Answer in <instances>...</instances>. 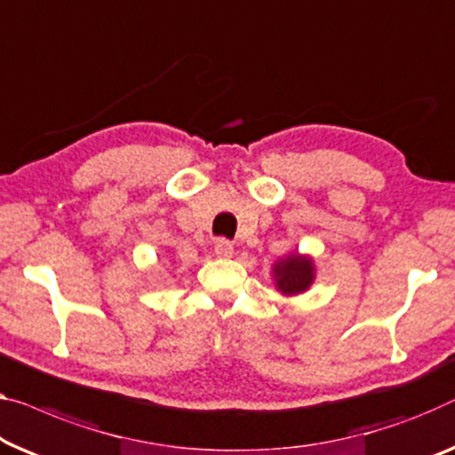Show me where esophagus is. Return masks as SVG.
Masks as SVG:
<instances>
[{
  "label": "esophagus",
  "mask_w": 455,
  "mask_h": 455,
  "mask_svg": "<svg viewBox=\"0 0 455 455\" xmlns=\"http://www.w3.org/2000/svg\"><path fill=\"white\" fill-rule=\"evenodd\" d=\"M214 253L219 257H230V255H233V243L227 241V239H216Z\"/></svg>",
  "instance_id": "34e87169"
}]
</instances>
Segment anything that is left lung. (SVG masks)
<instances>
[{
  "label": "left lung",
  "mask_w": 455,
  "mask_h": 455,
  "mask_svg": "<svg viewBox=\"0 0 455 455\" xmlns=\"http://www.w3.org/2000/svg\"><path fill=\"white\" fill-rule=\"evenodd\" d=\"M275 288L283 296H296L307 292L315 282V263L310 257L292 253L274 263Z\"/></svg>",
  "instance_id": "1"
}]
</instances>
